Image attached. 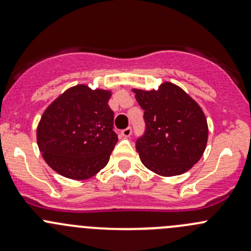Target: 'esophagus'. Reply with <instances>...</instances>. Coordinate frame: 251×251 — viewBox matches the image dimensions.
<instances>
[{
  "label": "esophagus",
  "mask_w": 251,
  "mask_h": 251,
  "mask_svg": "<svg viewBox=\"0 0 251 251\" xmlns=\"http://www.w3.org/2000/svg\"><path fill=\"white\" fill-rule=\"evenodd\" d=\"M120 133H121V136H123V137H130L131 133H132V128L126 127V128H124V130H121Z\"/></svg>",
  "instance_id": "1"
}]
</instances>
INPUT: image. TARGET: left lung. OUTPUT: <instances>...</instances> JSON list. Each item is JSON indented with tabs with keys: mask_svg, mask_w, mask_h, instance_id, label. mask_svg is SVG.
Here are the masks:
<instances>
[{
	"mask_svg": "<svg viewBox=\"0 0 251 251\" xmlns=\"http://www.w3.org/2000/svg\"><path fill=\"white\" fill-rule=\"evenodd\" d=\"M133 92L144 110V132L136 141L143 165L161 176L188 171L206 147L207 124L201 108L170 82L158 91Z\"/></svg>",
	"mask_w": 251,
	"mask_h": 251,
	"instance_id": "left-lung-1",
	"label": "left lung"
}]
</instances>
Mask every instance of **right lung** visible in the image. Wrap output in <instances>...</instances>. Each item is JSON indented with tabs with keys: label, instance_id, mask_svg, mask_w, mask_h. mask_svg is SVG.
Returning a JSON list of instances; mask_svg holds the SVG:
<instances>
[{
	"label": "right lung",
	"instance_id": "add662e5",
	"mask_svg": "<svg viewBox=\"0 0 251 251\" xmlns=\"http://www.w3.org/2000/svg\"><path fill=\"white\" fill-rule=\"evenodd\" d=\"M109 97V91L78 85L45 110L37 144L53 170L68 178L86 179L107 165L118 142Z\"/></svg>",
	"mask_w": 251,
	"mask_h": 251
}]
</instances>
